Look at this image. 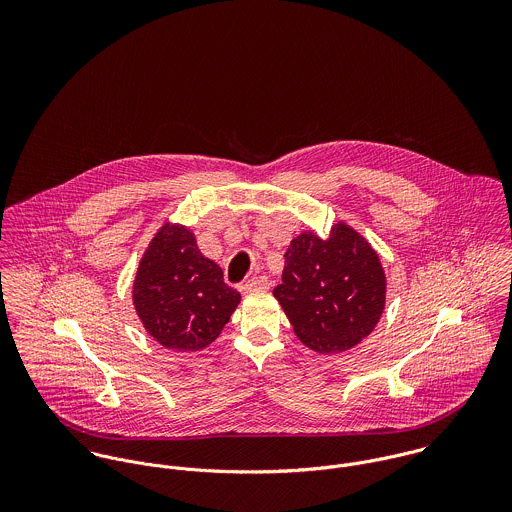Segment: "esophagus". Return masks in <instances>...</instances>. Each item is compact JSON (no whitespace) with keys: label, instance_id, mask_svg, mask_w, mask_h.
Wrapping results in <instances>:
<instances>
[{"label":"esophagus","instance_id":"34e87169","mask_svg":"<svg viewBox=\"0 0 512 512\" xmlns=\"http://www.w3.org/2000/svg\"><path fill=\"white\" fill-rule=\"evenodd\" d=\"M268 288H270V280L266 276H254L242 286L244 293L262 292V290H268Z\"/></svg>","mask_w":512,"mask_h":512}]
</instances>
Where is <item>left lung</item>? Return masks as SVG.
Segmentation results:
<instances>
[{"mask_svg":"<svg viewBox=\"0 0 512 512\" xmlns=\"http://www.w3.org/2000/svg\"><path fill=\"white\" fill-rule=\"evenodd\" d=\"M284 258L274 297L305 347L335 355L372 333L386 303V274L363 234L343 220L327 238L303 230Z\"/></svg>","mask_w":512,"mask_h":512,"instance_id":"1","label":"left lung"}]
</instances>
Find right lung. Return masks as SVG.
<instances>
[{"mask_svg": "<svg viewBox=\"0 0 512 512\" xmlns=\"http://www.w3.org/2000/svg\"><path fill=\"white\" fill-rule=\"evenodd\" d=\"M132 299L144 329L159 345L189 353L219 337L240 293L224 284L219 264L201 254L195 234L167 220L147 244Z\"/></svg>", "mask_w": 512, "mask_h": 512, "instance_id": "1", "label": "right lung"}]
</instances>
